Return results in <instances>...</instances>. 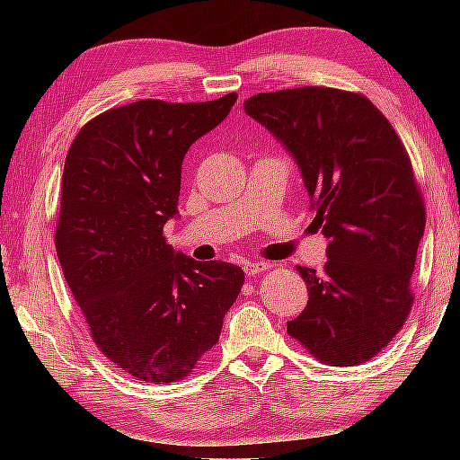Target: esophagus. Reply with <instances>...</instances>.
I'll return each instance as SVG.
<instances>
[{
    "instance_id": "1",
    "label": "esophagus",
    "mask_w": 460,
    "mask_h": 460,
    "mask_svg": "<svg viewBox=\"0 0 460 460\" xmlns=\"http://www.w3.org/2000/svg\"><path fill=\"white\" fill-rule=\"evenodd\" d=\"M270 268H272V263L270 261H244V274L247 276H257L266 272Z\"/></svg>"
}]
</instances>
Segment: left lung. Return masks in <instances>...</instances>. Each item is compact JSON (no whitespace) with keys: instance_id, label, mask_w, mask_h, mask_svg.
I'll return each instance as SVG.
<instances>
[{"instance_id":"left-lung-1","label":"left lung","mask_w":460,"mask_h":460,"mask_svg":"<svg viewBox=\"0 0 460 460\" xmlns=\"http://www.w3.org/2000/svg\"><path fill=\"white\" fill-rule=\"evenodd\" d=\"M243 106L297 161L314 224L329 238L323 272L297 266L310 299L287 332L331 367L368 362L414 301L425 203L411 156L362 93L305 85L255 93Z\"/></svg>"}]
</instances>
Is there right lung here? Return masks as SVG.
Wrapping results in <instances>:
<instances>
[{
	"label": "right lung",
	"mask_w": 460,
	"mask_h": 460,
	"mask_svg": "<svg viewBox=\"0 0 460 460\" xmlns=\"http://www.w3.org/2000/svg\"><path fill=\"white\" fill-rule=\"evenodd\" d=\"M236 98L117 106L87 121L66 153L56 253L93 343L140 381L190 375L243 288L234 263L194 261L163 236L178 216L184 155Z\"/></svg>",
	"instance_id": "obj_1"
}]
</instances>
